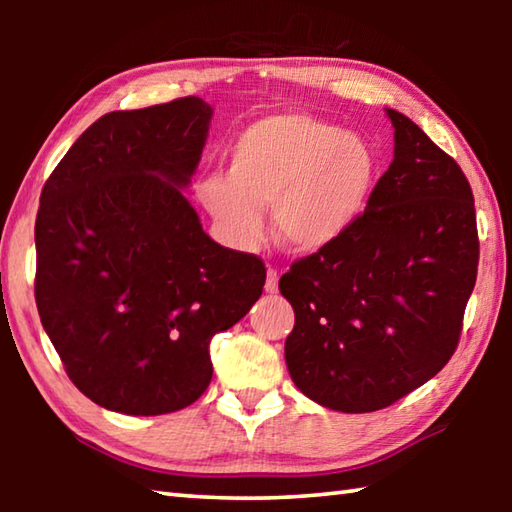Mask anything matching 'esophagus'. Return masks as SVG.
Segmentation results:
<instances>
[{"label": "esophagus", "mask_w": 512, "mask_h": 512, "mask_svg": "<svg viewBox=\"0 0 512 512\" xmlns=\"http://www.w3.org/2000/svg\"><path fill=\"white\" fill-rule=\"evenodd\" d=\"M277 280H280V273H277V268H268L266 273V293H277Z\"/></svg>", "instance_id": "esophagus-1"}]
</instances>
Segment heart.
<instances>
[{
  "label": "heart",
  "instance_id": "1",
  "mask_svg": "<svg viewBox=\"0 0 512 512\" xmlns=\"http://www.w3.org/2000/svg\"><path fill=\"white\" fill-rule=\"evenodd\" d=\"M377 158L357 135L302 112L244 128L228 151V176L207 173L196 196L228 244L253 248L264 207L284 246L314 253L339 241L368 205Z\"/></svg>",
  "mask_w": 512,
  "mask_h": 512
}]
</instances>
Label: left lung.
Masks as SVG:
<instances>
[{
	"instance_id": "1",
	"label": "left lung",
	"mask_w": 512,
	"mask_h": 512,
	"mask_svg": "<svg viewBox=\"0 0 512 512\" xmlns=\"http://www.w3.org/2000/svg\"><path fill=\"white\" fill-rule=\"evenodd\" d=\"M388 117L395 158L366 210L280 277L296 311L289 375L309 400L343 413L386 409L445 368L479 268L463 169L402 112Z\"/></svg>"
}]
</instances>
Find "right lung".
<instances>
[{
    "instance_id": "right-lung-1",
    "label": "right lung",
    "mask_w": 512,
    "mask_h": 512,
    "mask_svg": "<svg viewBox=\"0 0 512 512\" xmlns=\"http://www.w3.org/2000/svg\"><path fill=\"white\" fill-rule=\"evenodd\" d=\"M210 117L198 97L108 112L42 187L38 314L67 377L103 409L194 404L212 381L210 339L262 296V259L207 237L180 194Z\"/></svg>"
}]
</instances>
